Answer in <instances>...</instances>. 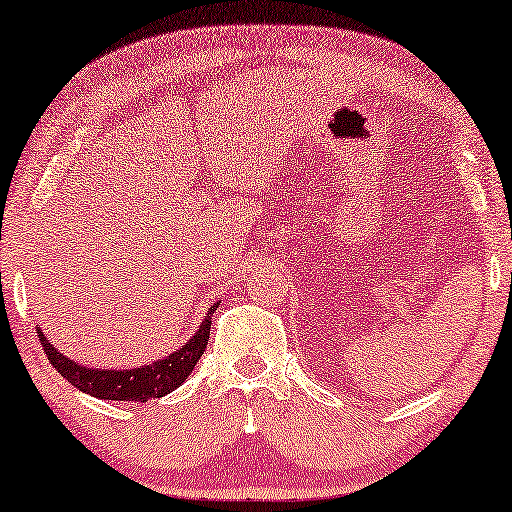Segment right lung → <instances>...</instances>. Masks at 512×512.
Segmentation results:
<instances>
[{"mask_svg":"<svg viewBox=\"0 0 512 512\" xmlns=\"http://www.w3.org/2000/svg\"><path fill=\"white\" fill-rule=\"evenodd\" d=\"M215 311H218V304L208 308L199 329L194 331V336H190V341L183 343L176 352L157 359L153 364H143L139 369H90V366H83L74 362V359H69L67 355H62L48 341L39 325L37 334L50 364L76 390L109 401H148L167 397L169 392H174L176 387L185 383L201 355H204L208 338H211V320Z\"/></svg>","mask_w":512,"mask_h":512,"instance_id":"right-lung-1","label":"right lung"}]
</instances>
